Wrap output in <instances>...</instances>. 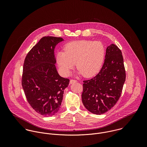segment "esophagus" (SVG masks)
<instances>
[{
	"mask_svg": "<svg viewBox=\"0 0 147 147\" xmlns=\"http://www.w3.org/2000/svg\"><path fill=\"white\" fill-rule=\"evenodd\" d=\"M77 80H73V79H71L70 80V84H73V83H77Z\"/></svg>",
	"mask_w": 147,
	"mask_h": 147,
	"instance_id": "34e87169",
	"label": "esophagus"
}]
</instances>
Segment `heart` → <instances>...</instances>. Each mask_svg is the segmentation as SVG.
<instances>
[{
    "mask_svg": "<svg viewBox=\"0 0 147 147\" xmlns=\"http://www.w3.org/2000/svg\"><path fill=\"white\" fill-rule=\"evenodd\" d=\"M105 57V48L100 41L81 40L67 43L64 51H59L56 59L61 73L67 76L76 67L85 78L95 75L100 70Z\"/></svg>",
    "mask_w": 147,
    "mask_h": 147,
    "instance_id": "obj_1",
    "label": "heart"
}]
</instances>
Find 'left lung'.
<instances>
[{
  "instance_id": "left-lung-1",
  "label": "left lung",
  "mask_w": 147,
  "mask_h": 147,
  "mask_svg": "<svg viewBox=\"0 0 147 147\" xmlns=\"http://www.w3.org/2000/svg\"><path fill=\"white\" fill-rule=\"evenodd\" d=\"M126 80V71L121 50L114 44L106 50L105 61L99 73L83 81L82 102L90 112L101 115L118 101Z\"/></svg>"
}]
</instances>
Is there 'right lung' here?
<instances>
[{
  "instance_id": "right-lung-1",
  "label": "right lung",
  "mask_w": 147,
  "mask_h": 147,
  "mask_svg": "<svg viewBox=\"0 0 147 147\" xmlns=\"http://www.w3.org/2000/svg\"><path fill=\"white\" fill-rule=\"evenodd\" d=\"M61 37H43L29 51L24 60L21 84L29 105L45 117L59 110L64 90L69 80L58 73L54 56L55 46Z\"/></svg>"
}]
</instances>
